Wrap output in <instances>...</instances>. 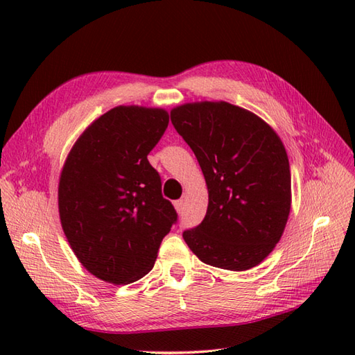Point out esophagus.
<instances>
[{
  "mask_svg": "<svg viewBox=\"0 0 355 355\" xmlns=\"http://www.w3.org/2000/svg\"><path fill=\"white\" fill-rule=\"evenodd\" d=\"M173 206H175V210H177L178 214H182L183 209H184V201L183 200H177L175 202H173Z\"/></svg>",
  "mask_w": 355,
  "mask_h": 355,
  "instance_id": "1",
  "label": "esophagus"
}]
</instances>
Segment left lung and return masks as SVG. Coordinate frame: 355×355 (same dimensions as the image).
Instances as JSON below:
<instances>
[{
    "mask_svg": "<svg viewBox=\"0 0 355 355\" xmlns=\"http://www.w3.org/2000/svg\"><path fill=\"white\" fill-rule=\"evenodd\" d=\"M171 122L205 173L209 206L183 238L205 263L244 271L281 239L291 207V173L279 135L253 112L227 102L184 103Z\"/></svg>",
    "mask_w": 355,
    "mask_h": 355,
    "instance_id": "obj_1",
    "label": "left lung"
}]
</instances>
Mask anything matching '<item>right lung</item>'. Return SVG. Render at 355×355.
I'll list each match as a JSON object with an SVG mask.
<instances>
[{"label": "right lung", "instance_id": "right-lung-1", "mask_svg": "<svg viewBox=\"0 0 355 355\" xmlns=\"http://www.w3.org/2000/svg\"><path fill=\"white\" fill-rule=\"evenodd\" d=\"M169 123L162 108L116 107L89 125L59 178V216L82 266L123 285L148 275L177 212L148 154Z\"/></svg>", "mask_w": 355, "mask_h": 355}]
</instances>
